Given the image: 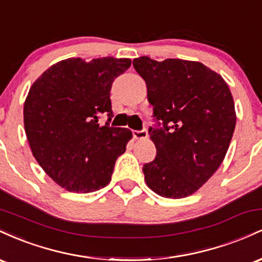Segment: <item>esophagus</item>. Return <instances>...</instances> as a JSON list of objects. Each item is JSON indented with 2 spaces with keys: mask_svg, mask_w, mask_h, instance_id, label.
<instances>
[{
  "mask_svg": "<svg viewBox=\"0 0 262 262\" xmlns=\"http://www.w3.org/2000/svg\"><path fill=\"white\" fill-rule=\"evenodd\" d=\"M133 137L137 140H143L148 138V130L143 129V130H133Z\"/></svg>",
  "mask_w": 262,
  "mask_h": 262,
  "instance_id": "34e87169",
  "label": "esophagus"
}]
</instances>
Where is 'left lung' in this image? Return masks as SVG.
<instances>
[{"mask_svg":"<svg viewBox=\"0 0 262 262\" xmlns=\"http://www.w3.org/2000/svg\"><path fill=\"white\" fill-rule=\"evenodd\" d=\"M133 66L145 80L159 124L149 129L158 152L143 167L146 185L161 197L191 196L218 170L229 148L236 123L229 87L198 61L140 56Z\"/></svg>","mask_w":262,"mask_h":262,"instance_id":"8db88e82","label":"left lung"}]
</instances>
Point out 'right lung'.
<instances>
[{
	"label": "right lung",
	"instance_id": "obj_1",
	"mask_svg": "<svg viewBox=\"0 0 262 262\" xmlns=\"http://www.w3.org/2000/svg\"><path fill=\"white\" fill-rule=\"evenodd\" d=\"M132 60L70 58L45 70L29 89L23 108L27 139L47 175L69 192L106 187L132 132L110 127L111 87ZM102 114L110 118L98 123Z\"/></svg>",
	"mask_w": 262,
	"mask_h": 262
}]
</instances>
